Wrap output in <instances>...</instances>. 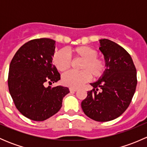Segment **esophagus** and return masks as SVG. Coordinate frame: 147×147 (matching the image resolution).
I'll use <instances>...</instances> for the list:
<instances>
[{
	"mask_svg": "<svg viewBox=\"0 0 147 147\" xmlns=\"http://www.w3.org/2000/svg\"><path fill=\"white\" fill-rule=\"evenodd\" d=\"M69 91H70V92H76V91H78V89L73 88V87H70V88H69Z\"/></svg>",
	"mask_w": 147,
	"mask_h": 147,
	"instance_id": "1",
	"label": "esophagus"
}]
</instances>
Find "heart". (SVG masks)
I'll list each match as a JSON object with an SVG mask.
<instances>
[{"mask_svg": "<svg viewBox=\"0 0 147 147\" xmlns=\"http://www.w3.org/2000/svg\"><path fill=\"white\" fill-rule=\"evenodd\" d=\"M75 60H82L79 72H69L63 76V82L68 87L78 88L87 82L92 77L94 79L100 78L105 71V63L97 57V50L89 46H79L69 50ZM53 63L60 72L67 70L71 65V60L66 52L60 50L55 53Z\"/></svg>", "mask_w": 147, "mask_h": 147, "instance_id": "1", "label": "heart"}]
</instances>
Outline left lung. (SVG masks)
<instances>
[{
  "label": "left lung",
  "mask_w": 147,
  "mask_h": 147,
  "mask_svg": "<svg viewBox=\"0 0 147 147\" xmlns=\"http://www.w3.org/2000/svg\"><path fill=\"white\" fill-rule=\"evenodd\" d=\"M99 41L106 69L98 80L90 83L93 89L87 92L81 107L90 119L108 121L119 117L129 105L137 87V70L122 47L108 39Z\"/></svg>",
  "instance_id": "8db88e82"
}]
</instances>
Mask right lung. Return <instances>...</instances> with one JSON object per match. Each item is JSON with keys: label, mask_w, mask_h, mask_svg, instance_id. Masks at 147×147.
Segmentation results:
<instances>
[{"label": "right lung", "mask_w": 147, "mask_h": 147, "mask_svg": "<svg viewBox=\"0 0 147 147\" xmlns=\"http://www.w3.org/2000/svg\"><path fill=\"white\" fill-rule=\"evenodd\" d=\"M55 41L49 38L30 40L18 49L12 59L8 88L19 112L33 121H44L60 109L68 87H46L60 80L53 64Z\"/></svg>", "instance_id": "add662e5"}]
</instances>
